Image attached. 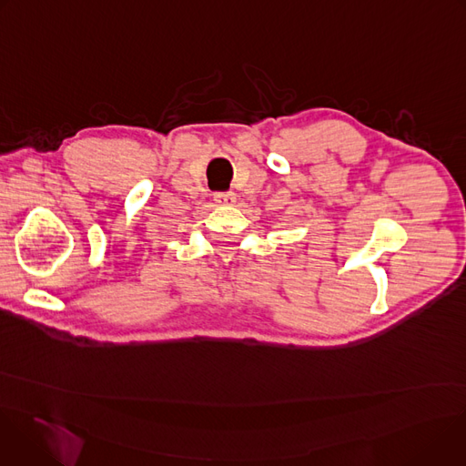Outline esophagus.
Wrapping results in <instances>:
<instances>
[{
  "label": "esophagus",
  "instance_id": "34e87169",
  "mask_svg": "<svg viewBox=\"0 0 466 466\" xmlns=\"http://www.w3.org/2000/svg\"><path fill=\"white\" fill-rule=\"evenodd\" d=\"M214 201L218 205H223V207H228L232 203H236V195L232 191H218L214 193Z\"/></svg>",
  "mask_w": 466,
  "mask_h": 466
}]
</instances>
